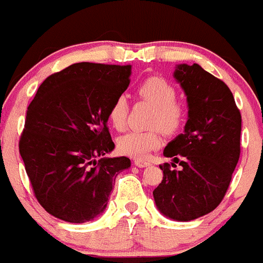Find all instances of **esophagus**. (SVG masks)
Instances as JSON below:
<instances>
[{
  "instance_id": "esophagus-1",
  "label": "esophagus",
  "mask_w": 263,
  "mask_h": 263,
  "mask_svg": "<svg viewBox=\"0 0 263 263\" xmlns=\"http://www.w3.org/2000/svg\"><path fill=\"white\" fill-rule=\"evenodd\" d=\"M134 164H136L138 167H144L147 166V165H149V161L144 159H136L134 160Z\"/></svg>"
}]
</instances>
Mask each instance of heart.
<instances>
[{"label":"heart","instance_id":"heart-1","mask_svg":"<svg viewBox=\"0 0 263 263\" xmlns=\"http://www.w3.org/2000/svg\"><path fill=\"white\" fill-rule=\"evenodd\" d=\"M138 96L155 107L152 114L151 130H130L117 141V148L121 154L130 157L143 159L162 143L161 130L165 134L177 133L186 119L184 108L177 103V91L171 82L164 77L151 76L143 80L138 86ZM127 99L117 96L108 109V120L112 126L121 130L126 124Z\"/></svg>","mask_w":263,"mask_h":263}]
</instances>
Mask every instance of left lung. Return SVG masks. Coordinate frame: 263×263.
<instances>
[{
	"mask_svg": "<svg viewBox=\"0 0 263 263\" xmlns=\"http://www.w3.org/2000/svg\"><path fill=\"white\" fill-rule=\"evenodd\" d=\"M173 76L187 97L189 119L164 156L182 169L160 165L164 177L154 199L165 217L187 222L211 213L223 199L239 161L241 115L229 86L199 64H178Z\"/></svg>",
	"mask_w": 263,
	"mask_h": 263,
	"instance_id": "8db88e82",
	"label": "left lung"
}]
</instances>
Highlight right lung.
<instances>
[{
    "mask_svg": "<svg viewBox=\"0 0 263 263\" xmlns=\"http://www.w3.org/2000/svg\"><path fill=\"white\" fill-rule=\"evenodd\" d=\"M132 66L81 62L47 77L28 106L19 152L34 196L51 216L84 223L101 216L127 157H106L114 99L130 84ZM101 159L98 160V157Z\"/></svg>",
    "mask_w": 263,
    "mask_h": 263,
    "instance_id": "add662e5",
    "label": "right lung"
}]
</instances>
